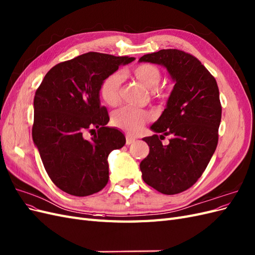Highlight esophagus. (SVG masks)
<instances>
[{
    "label": "esophagus",
    "mask_w": 255,
    "mask_h": 255,
    "mask_svg": "<svg viewBox=\"0 0 255 255\" xmlns=\"http://www.w3.org/2000/svg\"><path fill=\"white\" fill-rule=\"evenodd\" d=\"M135 137H132V136H127L126 137V143L127 144H132V143H134L135 142Z\"/></svg>",
    "instance_id": "34e87169"
}]
</instances>
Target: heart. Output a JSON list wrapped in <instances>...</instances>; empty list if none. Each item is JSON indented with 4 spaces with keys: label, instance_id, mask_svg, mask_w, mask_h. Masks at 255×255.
I'll use <instances>...</instances> for the list:
<instances>
[{
    "label": "heart",
    "instance_id": "heart-1",
    "mask_svg": "<svg viewBox=\"0 0 255 255\" xmlns=\"http://www.w3.org/2000/svg\"><path fill=\"white\" fill-rule=\"evenodd\" d=\"M134 79H136L145 88L152 90V94L156 98H165L166 94L157 86L161 80V72L159 69L152 64L136 65L130 71ZM122 86V76L119 72H113L106 75L99 87V96L102 101L109 106L117 105L120 99ZM152 119V115L140 109L133 107H121L115 111L112 115V123L122 130L129 134H137L140 132L146 122Z\"/></svg>",
    "mask_w": 255,
    "mask_h": 255
}]
</instances>
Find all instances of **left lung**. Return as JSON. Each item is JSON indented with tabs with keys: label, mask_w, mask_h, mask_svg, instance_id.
Listing matches in <instances>:
<instances>
[{
	"label": "left lung",
	"mask_w": 255,
	"mask_h": 255,
	"mask_svg": "<svg viewBox=\"0 0 255 255\" xmlns=\"http://www.w3.org/2000/svg\"><path fill=\"white\" fill-rule=\"evenodd\" d=\"M139 61L166 67L175 82L167 107L151 127L161 135L143 138L150 152L140 163L142 179L161 194H180L202 175L217 148L221 121L218 85L201 61L181 50L145 54ZM165 135L172 136L167 146L161 142Z\"/></svg>",
	"instance_id": "1"
}]
</instances>
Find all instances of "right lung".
Listing matches in <instances>:
<instances>
[{"label":"right lung","instance_id":"1","mask_svg":"<svg viewBox=\"0 0 255 255\" xmlns=\"http://www.w3.org/2000/svg\"><path fill=\"white\" fill-rule=\"evenodd\" d=\"M134 57L89 52L54 66L34 98L33 140L45 171L63 191L86 197L109 182V154L126 143L101 106L99 87L106 75ZM97 130L96 131L94 128ZM95 130L90 141L83 133Z\"/></svg>","mask_w":255,"mask_h":255}]
</instances>
